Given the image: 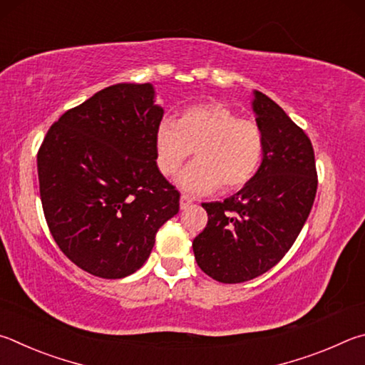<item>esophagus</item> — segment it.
Listing matches in <instances>:
<instances>
[{
	"label": "esophagus",
	"instance_id": "obj_1",
	"mask_svg": "<svg viewBox=\"0 0 365 365\" xmlns=\"http://www.w3.org/2000/svg\"><path fill=\"white\" fill-rule=\"evenodd\" d=\"M192 199H190V197H187V195H181V200H179V207H181V210H186V208H189L190 205H192Z\"/></svg>",
	"mask_w": 365,
	"mask_h": 365
}]
</instances>
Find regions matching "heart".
I'll return each mask as SVG.
<instances>
[{"label":"heart","mask_w":365,"mask_h":365,"mask_svg":"<svg viewBox=\"0 0 365 365\" xmlns=\"http://www.w3.org/2000/svg\"><path fill=\"white\" fill-rule=\"evenodd\" d=\"M153 145L157 166L165 176L178 173L195 152L197 160L178 179L190 194H208L218 186L225 192L245 187L264 157L261 126L220 102L189 106L176 121L163 118Z\"/></svg>","instance_id":"obj_1"}]
</instances>
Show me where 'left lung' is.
<instances>
[{
  "label": "left lung",
  "mask_w": 365,
  "mask_h": 365,
  "mask_svg": "<svg viewBox=\"0 0 365 365\" xmlns=\"http://www.w3.org/2000/svg\"><path fill=\"white\" fill-rule=\"evenodd\" d=\"M253 110L264 134V157L250 182L225 202L202 203L207 227L192 242L200 269L222 284H240L276 266L308 220L317 192L311 139L266 94Z\"/></svg>",
  "instance_id": "8db88e82"
}]
</instances>
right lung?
<instances>
[{"mask_svg":"<svg viewBox=\"0 0 365 365\" xmlns=\"http://www.w3.org/2000/svg\"><path fill=\"white\" fill-rule=\"evenodd\" d=\"M149 83H120L68 108L38 149L43 213L57 247L80 269L121 279L145 263L179 194L155 162Z\"/></svg>","mask_w":365,"mask_h":365,"instance_id":"add662e5","label":"right lung"}]
</instances>
